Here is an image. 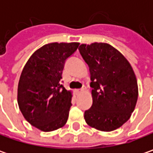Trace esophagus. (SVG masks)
Wrapping results in <instances>:
<instances>
[{
  "label": "esophagus",
  "instance_id": "obj_1",
  "mask_svg": "<svg viewBox=\"0 0 153 153\" xmlns=\"http://www.w3.org/2000/svg\"><path fill=\"white\" fill-rule=\"evenodd\" d=\"M85 88H81V89H78V90H76V94H82L83 92L85 91Z\"/></svg>",
  "mask_w": 153,
  "mask_h": 153
}]
</instances>
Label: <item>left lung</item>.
Here are the masks:
<instances>
[{"mask_svg":"<svg viewBox=\"0 0 153 153\" xmlns=\"http://www.w3.org/2000/svg\"><path fill=\"white\" fill-rule=\"evenodd\" d=\"M78 49L89 67L93 88L86 123L98 130H115L129 119L137 102L134 72L126 58L107 43L82 44Z\"/></svg>","mask_w":153,"mask_h":153,"instance_id":"left-lung-1","label":"left lung"}]
</instances>
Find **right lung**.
<instances>
[{"instance_id": "1", "label": "right lung", "mask_w": 153, "mask_h": 153, "mask_svg": "<svg viewBox=\"0 0 153 153\" xmlns=\"http://www.w3.org/2000/svg\"><path fill=\"white\" fill-rule=\"evenodd\" d=\"M78 42L44 45L36 51L22 71L18 86V104L32 126L49 132L67 122L71 92L61 84L65 63Z\"/></svg>"}]
</instances>
